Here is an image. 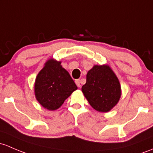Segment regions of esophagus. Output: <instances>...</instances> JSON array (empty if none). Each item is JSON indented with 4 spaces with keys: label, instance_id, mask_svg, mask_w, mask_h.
<instances>
[{
    "label": "esophagus",
    "instance_id": "obj_1",
    "mask_svg": "<svg viewBox=\"0 0 153 153\" xmlns=\"http://www.w3.org/2000/svg\"><path fill=\"white\" fill-rule=\"evenodd\" d=\"M75 83H76L78 87H81V82H80V80H75Z\"/></svg>",
    "mask_w": 153,
    "mask_h": 153
}]
</instances>
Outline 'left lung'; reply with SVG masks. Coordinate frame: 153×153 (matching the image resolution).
<instances>
[{
  "instance_id": "left-lung-1",
  "label": "left lung",
  "mask_w": 153,
  "mask_h": 153,
  "mask_svg": "<svg viewBox=\"0 0 153 153\" xmlns=\"http://www.w3.org/2000/svg\"><path fill=\"white\" fill-rule=\"evenodd\" d=\"M81 90L90 105L100 112L111 110L121 97L120 81L108 65H94Z\"/></svg>"
}]
</instances>
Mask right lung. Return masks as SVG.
<instances>
[{
	"label": "right lung",
	"instance_id": "right-lung-1",
	"mask_svg": "<svg viewBox=\"0 0 153 153\" xmlns=\"http://www.w3.org/2000/svg\"><path fill=\"white\" fill-rule=\"evenodd\" d=\"M77 89L69 72L61 65V62L53 59L45 64L36 76L34 85L36 100L45 108L50 111L60 108Z\"/></svg>",
	"mask_w": 153,
	"mask_h": 153
}]
</instances>
